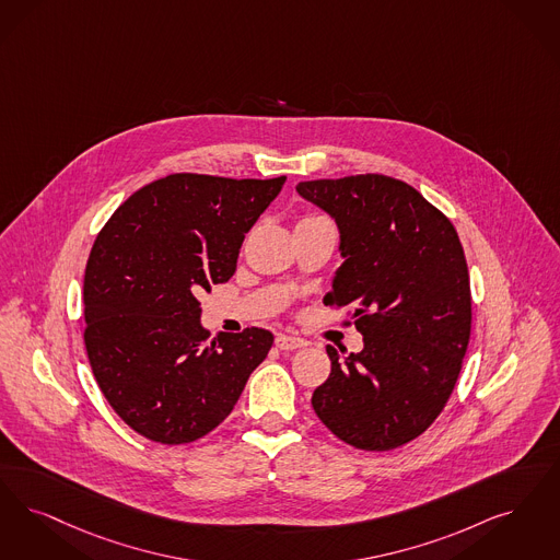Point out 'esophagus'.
Segmentation results:
<instances>
[{
    "label": "esophagus",
    "instance_id": "1",
    "mask_svg": "<svg viewBox=\"0 0 560 560\" xmlns=\"http://www.w3.org/2000/svg\"><path fill=\"white\" fill-rule=\"evenodd\" d=\"M306 343H308V341L302 339V337L277 336V339H275V346H277L279 350H300V348H304Z\"/></svg>",
    "mask_w": 560,
    "mask_h": 560
}]
</instances>
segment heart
<instances>
[{"label": "heart", "instance_id": "1", "mask_svg": "<svg viewBox=\"0 0 560 560\" xmlns=\"http://www.w3.org/2000/svg\"><path fill=\"white\" fill-rule=\"evenodd\" d=\"M313 219H320V217H314V214H311V217H304L302 221H313Z\"/></svg>", "mask_w": 560, "mask_h": 560}]
</instances>
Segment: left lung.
Instances as JSON below:
<instances>
[{
  "mask_svg": "<svg viewBox=\"0 0 560 560\" xmlns=\"http://www.w3.org/2000/svg\"><path fill=\"white\" fill-rule=\"evenodd\" d=\"M300 196L336 219L341 256L325 306H354L364 348L327 346L331 373L316 417L341 442L383 452L419 438L444 410L470 337V283L452 221L387 175L302 180Z\"/></svg>",
  "mask_w": 560,
  "mask_h": 560,
  "instance_id": "left-lung-1",
  "label": "left lung"
}]
</instances>
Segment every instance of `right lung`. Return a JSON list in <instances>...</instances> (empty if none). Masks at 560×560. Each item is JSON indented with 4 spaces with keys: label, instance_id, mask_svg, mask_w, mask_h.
Here are the masks:
<instances>
[{
    "label": "right lung",
    "instance_id": "1",
    "mask_svg": "<svg viewBox=\"0 0 560 560\" xmlns=\"http://www.w3.org/2000/svg\"><path fill=\"white\" fill-rule=\"evenodd\" d=\"M283 183L175 173L137 189L97 233L83 283L88 359L139 435L166 446L200 440L267 359V329L210 339L198 295L233 277L247 231Z\"/></svg>",
    "mask_w": 560,
    "mask_h": 560
}]
</instances>
